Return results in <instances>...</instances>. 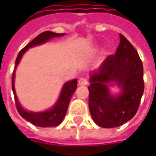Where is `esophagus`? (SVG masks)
Masks as SVG:
<instances>
[{
    "instance_id": "esophagus-1",
    "label": "esophagus",
    "mask_w": 156,
    "mask_h": 156,
    "mask_svg": "<svg viewBox=\"0 0 156 156\" xmlns=\"http://www.w3.org/2000/svg\"><path fill=\"white\" fill-rule=\"evenodd\" d=\"M78 84L80 86H86L88 84V80L85 78H80L78 80Z\"/></svg>"
}]
</instances>
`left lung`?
<instances>
[{
  "instance_id": "obj_1",
  "label": "left lung",
  "mask_w": 156,
  "mask_h": 156,
  "mask_svg": "<svg viewBox=\"0 0 156 156\" xmlns=\"http://www.w3.org/2000/svg\"><path fill=\"white\" fill-rule=\"evenodd\" d=\"M112 80L122 88V93L115 98L106 86ZM90 82L89 109L98 126L118 127L137 113L144 91L143 66L138 52L123 35L120 34L116 53L104 60Z\"/></svg>"
}]
</instances>
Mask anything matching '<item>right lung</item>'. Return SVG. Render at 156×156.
Wrapping results in <instances>:
<instances>
[{"label": "right lung", "mask_w": 156, "mask_h": 156, "mask_svg": "<svg viewBox=\"0 0 156 156\" xmlns=\"http://www.w3.org/2000/svg\"><path fill=\"white\" fill-rule=\"evenodd\" d=\"M65 34H58V33H54L52 31H44L37 35L36 37L30 41L29 44L26 45L23 49L21 50L18 53L15 61V67L13 69V75H12V90H13V95H14V100H15L16 108L18 110V113L20 116L26 119L27 121H30V123L35 125L39 127H52V126H57L61 123L63 121L64 117L66 116V112L68 109L69 104L70 101V99L72 97L74 91L77 89V83L78 81L77 79H73L66 83L64 85L62 90H61V95L59 97V100L56 105L52 108L51 110L48 111L43 112H27L26 110L21 107L18 101V98L16 96L15 90H14V85H13V81H14V70L16 67L18 66V62L20 61L21 57L23 56V53L29 48L34 47L35 45L41 44L43 43L46 42L49 40L51 38L57 37V36H62Z\"/></svg>", "instance_id": "right-lung-1"}]
</instances>
